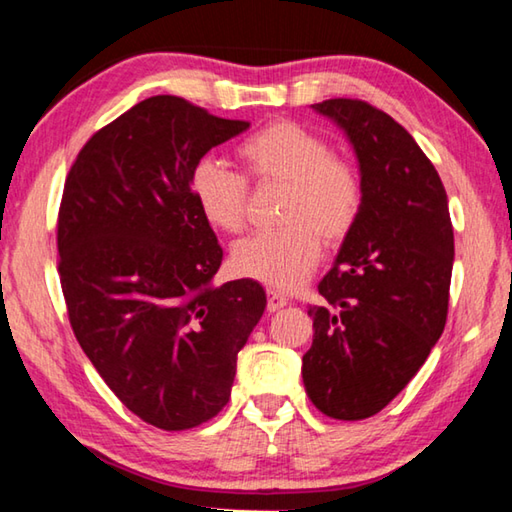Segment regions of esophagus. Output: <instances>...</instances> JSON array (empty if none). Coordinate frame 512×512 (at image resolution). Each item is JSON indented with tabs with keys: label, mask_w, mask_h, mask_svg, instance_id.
Wrapping results in <instances>:
<instances>
[{
	"label": "esophagus",
	"mask_w": 512,
	"mask_h": 512,
	"mask_svg": "<svg viewBox=\"0 0 512 512\" xmlns=\"http://www.w3.org/2000/svg\"><path fill=\"white\" fill-rule=\"evenodd\" d=\"M289 305V298L284 296V293L275 291V289H268V311H280Z\"/></svg>",
	"instance_id": "esophagus-1"
}]
</instances>
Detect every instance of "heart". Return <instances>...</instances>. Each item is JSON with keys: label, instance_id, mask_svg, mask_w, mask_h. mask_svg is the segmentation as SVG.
Masks as SVG:
<instances>
[{"label": "heart", "instance_id": "obj_1", "mask_svg": "<svg viewBox=\"0 0 512 512\" xmlns=\"http://www.w3.org/2000/svg\"><path fill=\"white\" fill-rule=\"evenodd\" d=\"M237 155L257 185H282L284 228L239 241L232 266L266 287L291 291L316 271L323 244L339 246L359 221L363 185L350 162L334 158L323 137L296 121H273L239 144ZM198 212L214 230L246 225L248 187L239 173L203 158L189 173Z\"/></svg>", "mask_w": 512, "mask_h": 512}]
</instances>
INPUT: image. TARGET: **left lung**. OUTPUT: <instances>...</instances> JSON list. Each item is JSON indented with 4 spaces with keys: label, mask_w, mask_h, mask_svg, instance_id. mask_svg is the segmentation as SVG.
Wrapping results in <instances>:
<instances>
[{
    "label": "left lung",
    "mask_w": 512,
    "mask_h": 512,
    "mask_svg": "<svg viewBox=\"0 0 512 512\" xmlns=\"http://www.w3.org/2000/svg\"><path fill=\"white\" fill-rule=\"evenodd\" d=\"M311 108L352 144L363 205L309 307L302 381L318 411L363 420L409 384L443 334L454 230L438 171L391 115L359 99Z\"/></svg>",
    "instance_id": "left-lung-1"
}]
</instances>
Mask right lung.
<instances>
[{
    "instance_id": "1",
    "label": "right lung",
    "mask_w": 512,
    "mask_h": 512,
    "mask_svg": "<svg viewBox=\"0 0 512 512\" xmlns=\"http://www.w3.org/2000/svg\"><path fill=\"white\" fill-rule=\"evenodd\" d=\"M250 124L144 99L83 146L58 212L69 323L121 404L164 431L212 420L266 309L255 280L214 287L223 250L189 192L203 155Z\"/></svg>"
}]
</instances>
